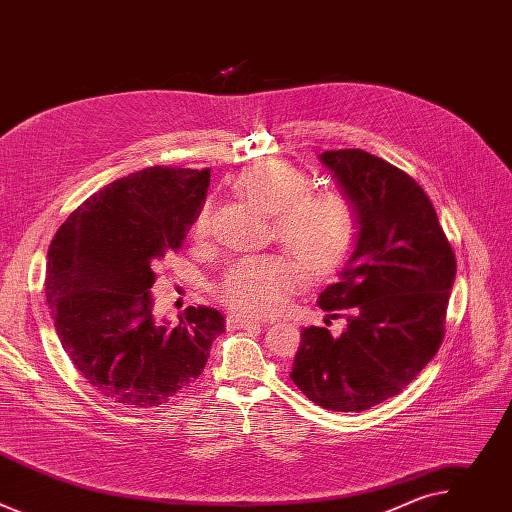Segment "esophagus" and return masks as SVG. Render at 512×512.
<instances>
[{
    "label": "esophagus",
    "mask_w": 512,
    "mask_h": 512,
    "mask_svg": "<svg viewBox=\"0 0 512 512\" xmlns=\"http://www.w3.org/2000/svg\"><path fill=\"white\" fill-rule=\"evenodd\" d=\"M227 326L233 328V330H239V328L261 326V322H255V320H249V318H243V316H237V314H229L227 316Z\"/></svg>",
    "instance_id": "34e87169"
}]
</instances>
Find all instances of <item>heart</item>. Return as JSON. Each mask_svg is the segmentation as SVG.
I'll return each mask as SVG.
<instances>
[{"label": "heart", "mask_w": 512, "mask_h": 512, "mask_svg": "<svg viewBox=\"0 0 512 512\" xmlns=\"http://www.w3.org/2000/svg\"><path fill=\"white\" fill-rule=\"evenodd\" d=\"M310 176L281 160H265L241 172L233 188L273 216L275 239L294 251L312 275L336 271L358 235L354 204L340 192H310ZM212 229V202L198 208L192 235L206 239ZM306 283L304 267L289 255H253L235 261L216 285V296L243 316H271Z\"/></svg>", "instance_id": "1"}]
</instances>
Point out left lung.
<instances>
[{"instance_id": "8db88e82", "label": "left lung", "mask_w": 512, "mask_h": 512, "mask_svg": "<svg viewBox=\"0 0 512 512\" xmlns=\"http://www.w3.org/2000/svg\"><path fill=\"white\" fill-rule=\"evenodd\" d=\"M358 214L352 257L318 298L328 328L302 330L289 379L330 411H364L405 389L440 350L446 334L454 249L423 188L364 150L320 156Z\"/></svg>"}]
</instances>
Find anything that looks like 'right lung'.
Instances as JSON below:
<instances>
[{
  "instance_id": "add662e5",
  "label": "right lung",
  "mask_w": 512,
  "mask_h": 512,
  "mask_svg": "<svg viewBox=\"0 0 512 512\" xmlns=\"http://www.w3.org/2000/svg\"><path fill=\"white\" fill-rule=\"evenodd\" d=\"M210 170L154 166L119 178L72 210L48 249L46 302L66 356L105 399L150 409L188 389L212 340L214 308L154 318L150 289L206 200Z\"/></svg>"
}]
</instances>
